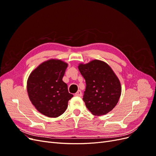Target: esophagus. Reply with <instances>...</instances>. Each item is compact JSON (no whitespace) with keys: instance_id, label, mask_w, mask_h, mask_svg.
<instances>
[{"instance_id":"1","label":"esophagus","mask_w":156,"mask_h":156,"mask_svg":"<svg viewBox=\"0 0 156 156\" xmlns=\"http://www.w3.org/2000/svg\"><path fill=\"white\" fill-rule=\"evenodd\" d=\"M75 96H79V97H81L82 96V92L80 90H79L75 94Z\"/></svg>"}]
</instances>
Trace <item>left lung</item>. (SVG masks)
Segmentation results:
<instances>
[{
    "mask_svg": "<svg viewBox=\"0 0 156 156\" xmlns=\"http://www.w3.org/2000/svg\"><path fill=\"white\" fill-rule=\"evenodd\" d=\"M79 72L86 82L83 100L94 115H106L117 104L121 95L119 79L111 68L101 60L79 64Z\"/></svg>",
    "mask_w": 156,
    "mask_h": 156,
    "instance_id": "obj_1",
    "label": "left lung"
}]
</instances>
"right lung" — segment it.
Returning <instances> with one entry per match:
<instances>
[{
    "instance_id": "right-lung-1",
    "label": "right lung",
    "mask_w": 156,
    "mask_h": 156,
    "mask_svg": "<svg viewBox=\"0 0 156 156\" xmlns=\"http://www.w3.org/2000/svg\"><path fill=\"white\" fill-rule=\"evenodd\" d=\"M68 64L60 60H49L30 73L27 92L32 103L44 115L56 118L62 115L68 101L73 96L69 93L63 81Z\"/></svg>"
}]
</instances>
